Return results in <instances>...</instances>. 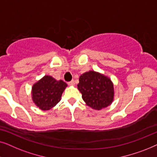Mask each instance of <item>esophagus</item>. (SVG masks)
I'll return each instance as SVG.
<instances>
[{
	"instance_id": "34e87169",
	"label": "esophagus",
	"mask_w": 157,
	"mask_h": 157,
	"mask_svg": "<svg viewBox=\"0 0 157 157\" xmlns=\"http://www.w3.org/2000/svg\"><path fill=\"white\" fill-rule=\"evenodd\" d=\"M68 84L69 85V86H74V85H75V81H74V80H72L71 81H70V82H68Z\"/></svg>"
}]
</instances>
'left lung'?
I'll return each mask as SVG.
<instances>
[{
  "mask_svg": "<svg viewBox=\"0 0 157 157\" xmlns=\"http://www.w3.org/2000/svg\"><path fill=\"white\" fill-rule=\"evenodd\" d=\"M78 89L88 106L100 110L113 101V85L110 78L99 73L90 71L79 77Z\"/></svg>",
  "mask_w": 157,
  "mask_h": 157,
  "instance_id": "obj_1",
  "label": "left lung"
}]
</instances>
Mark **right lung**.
Instances as JSON below:
<instances>
[{"instance_id": "obj_1", "label": "right lung", "mask_w": 157, "mask_h": 157, "mask_svg": "<svg viewBox=\"0 0 157 157\" xmlns=\"http://www.w3.org/2000/svg\"><path fill=\"white\" fill-rule=\"evenodd\" d=\"M67 84L62 80L56 81L52 76H45L32 87V98L41 110H49L60 101Z\"/></svg>"}]
</instances>
